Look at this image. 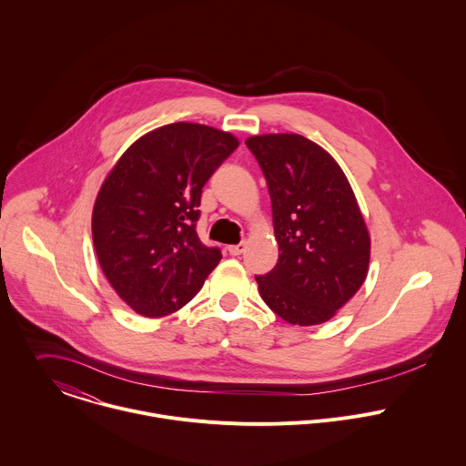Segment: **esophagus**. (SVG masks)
Returning a JSON list of instances; mask_svg holds the SVG:
<instances>
[{"instance_id": "obj_1", "label": "esophagus", "mask_w": 466, "mask_h": 466, "mask_svg": "<svg viewBox=\"0 0 466 466\" xmlns=\"http://www.w3.org/2000/svg\"><path fill=\"white\" fill-rule=\"evenodd\" d=\"M245 250H247V243H245V241H241V243H238V245H230V247H228L230 256H241Z\"/></svg>"}]
</instances>
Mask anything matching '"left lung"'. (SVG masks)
Here are the masks:
<instances>
[{"mask_svg": "<svg viewBox=\"0 0 466 466\" xmlns=\"http://www.w3.org/2000/svg\"><path fill=\"white\" fill-rule=\"evenodd\" d=\"M272 199L279 261L258 276L259 293L282 320H329L359 291L370 270L371 238L355 192L335 158L295 133L245 142Z\"/></svg>", "mask_w": 466, "mask_h": 466, "instance_id": "8db88e82", "label": "left lung"}]
</instances>
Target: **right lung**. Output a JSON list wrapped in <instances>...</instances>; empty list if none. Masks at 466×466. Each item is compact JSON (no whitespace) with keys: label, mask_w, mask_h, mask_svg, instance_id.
Listing matches in <instances>:
<instances>
[{"label":"right lung","mask_w":466,"mask_h":466,"mask_svg":"<svg viewBox=\"0 0 466 466\" xmlns=\"http://www.w3.org/2000/svg\"><path fill=\"white\" fill-rule=\"evenodd\" d=\"M239 140L216 127L175 122L133 142L95 199L98 265L138 315H169L201 289L221 261L196 234L201 188Z\"/></svg>","instance_id":"1"}]
</instances>
